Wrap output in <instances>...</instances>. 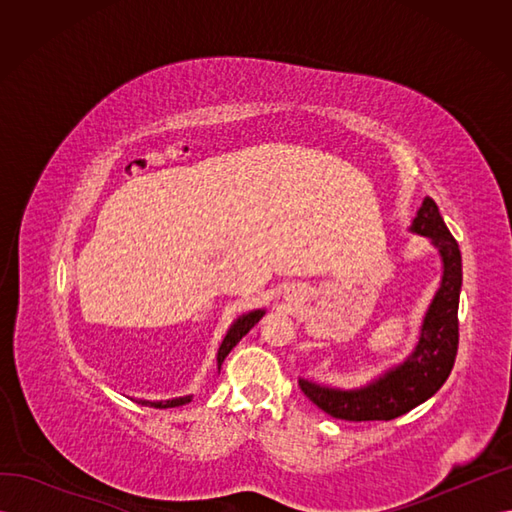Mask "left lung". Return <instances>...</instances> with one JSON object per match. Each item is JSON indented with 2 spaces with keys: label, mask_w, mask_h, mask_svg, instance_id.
Listing matches in <instances>:
<instances>
[{
  "label": "left lung",
  "mask_w": 512,
  "mask_h": 512,
  "mask_svg": "<svg viewBox=\"0 0 512 512\" xmlns=\"http://www.w3.org/2000/svg\"><path fill=\"white\" fill-rule=\"evenodd\" d=\"M412 232L425 235L438 247L444 262V277L436 299L429 305L421 339L404 365L391 369L380 380L359 391H335L307 380H299L309 401L342 421H393L423 404L451 376L459 348V290L461 252L451 230L446 228L438 205L425 196L416 211Z\"/></svg>",
  "instance_id": "obj_1"
}]
</instances>
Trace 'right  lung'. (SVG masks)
Instances as JSON below:
<instances>
[{"label":"right lung","mask_w":512,"mask_h":512,"mask_svg":"<svg viewBox=\"0 0 512 512\" xmlns=\"http://www.w3.org/2000/svg\"><path fill=\"white\" fill-rule=\"evenodd\" d=\"M262 316H265V309H256V312L245 314V316H241L235 324H232L230 331H228L226 337H224V342H222L220 350H218V367H222V363H224V359L228 356V352L239 344V339H241L243 335H247V331H250ZM188 401H190V397H179V399H170V401H145V404H151L153 408H177V406L188 404Z\"/></svg>","instance_id":"right-lung-1"}]
</instances>
